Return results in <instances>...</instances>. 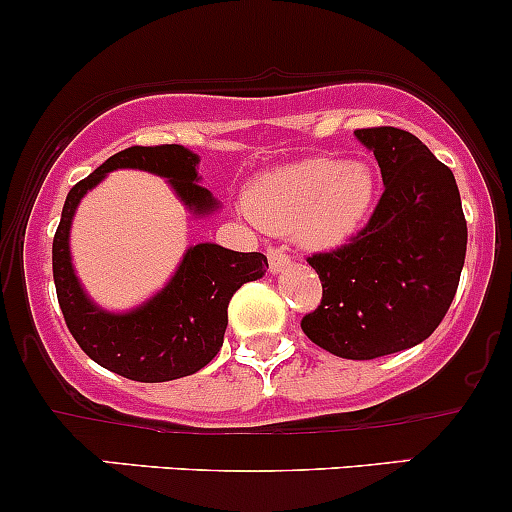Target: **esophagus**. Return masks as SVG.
Here are the masks:
<instances>
[{
  "label": "esophagus",
  "mask_w": 512,
  "mask_h": 512,
  "mask_svg": "<svg viewBox=\"0 0 512 512\" xmlns=\"http://www.w3.org/2000/svg\"><path fill=\"white\" fill-rule=\"evenodd\" d=\"M267 262H270V270L277 274V272H284L289 265H292V257L284 255L282 247H270V250H267Z\"/></svg>",
  "instance_id": "1"
}]
</instances>
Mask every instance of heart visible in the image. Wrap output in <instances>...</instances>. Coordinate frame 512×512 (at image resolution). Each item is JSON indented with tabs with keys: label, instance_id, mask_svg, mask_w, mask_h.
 <instances>
[{
	"label": "heart",
	"instance_id": "heart-1",
	"mask_svg": "<svg viewBox=\"0 0 512 512\" xmlns=\"http://www.w3.org/2000/svg\"><path fill=\"white\" fill-rule=\"evenodd\" d=\"M375 196L378 181L365 161L314 157L257 176L247 208L265 230L294 233L311 250H331L363 228Z\"/></svg>",
	"mask_w": 512,
	"mask_h": 512
}]
</instances>
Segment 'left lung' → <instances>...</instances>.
I'll return each instance as SVG.
<instances>
[{"mask_svg":"<svg viewBox=\"0 0 512 512\" xmlns=\"http://www.w3.org/2000/svg\"><path fill=\"white\" fill-rule=\"evenodd\" d=\"M375 154L385 193L348 245L309 257L324 287L301 321L324 351L370 360L417 346L454 301L466 260V220L449 166L405 129H355Z\"/></svg>","mask_w":512,"mask_h":512,"instance_id":"1","label":"left lung"}]
</instances>
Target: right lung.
Instances as JSON below:
<instances>
[{
	"instance_id": "1",
	"label": "right lung",
	"mask_w": 512,
	"mask_h": 512,
	"mask_svg": "<svg viewBox=\"0 0 512 512\" xmlns=\"http://www.w3.org/2000/svg\"><path fill=\"white\" fill-rule=\"evenodd\" d=\"M201 157L181 144L129 147L71 188L53 238V282L68 331L95 363L137 383H166L198 373L223 346L228 304L245 282L265 277L262 252H235L215 242L191 245L169 282L129 311L95 304L80 284L71 257V225L85 193L110 171L137 169L161 176L186 211L215 213L220 201L198 181Z\"/></svg>"
}]
</instances>
